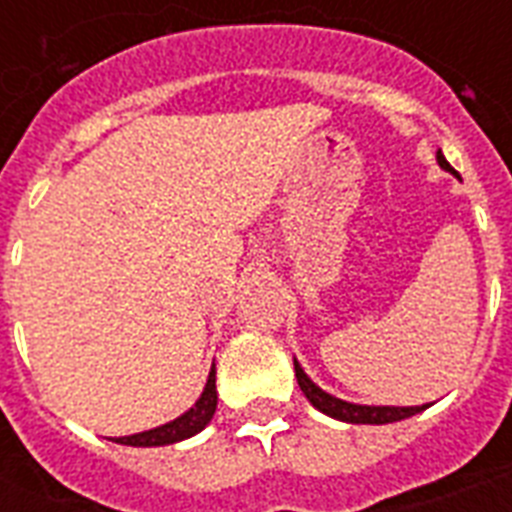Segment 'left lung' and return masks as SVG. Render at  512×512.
I'll list each match as a JSON object with an SVG mask.
<instances>
[{"label":"left lung","mask_w":512,"mask_h":512,"mask_svg":"<svg viewBox=\"0 0 512 512\" xmlns=\"http://www.w3.org/2000/svg\"><path fill=\"white\" fill-rule=\"evenodd\" d=\"M438 164L444 167L446 172H452L457 175L452 164L446 162L444 154L438 151L436 154ZM460 177V175H457ZM295 374H297V385L300 390L305 393V398L311 401L319 412L329 414V417H335V420L342 422H353V425H385V422H398V420H406V417H412V414L422 412V409H428L430 404H422V406H364V404H350V401H342V398H335L332 393L327 390H321L316 382L303 372V366L297 364L295 358Z\"/></svg>","instance_id":"left-lung-1"}]
</instances>
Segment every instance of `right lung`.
<instances>
[{
	"label": "right lung",
	"mask_w": 512,
	"mask_h": 512,
	"mask_svg": "<svg viewBox=\"0 0 512 512\" xmlns=\"http://www.w3.org/2000/svg\"><path fill=\"white\" fill-rule=\"evenodd\" d=\"M217 409V388H215V364L209 369L207 385H204V393L199 396V401L188 409L185 414H180L177 420L167 422V425H159L154 430H143V433H135V436H122L114 438L116 444L124 446H167L177 444L183 438L196 436L199 430H204L212 420V414Z\"/></svg>",
	"instance_id": "add662e5"
}]
</instances>
